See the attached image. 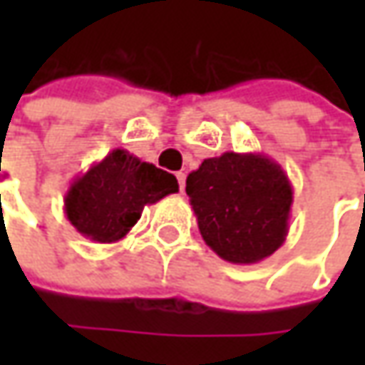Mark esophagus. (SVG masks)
<instances>
[{
    "label": "esophagus",
    "mask_w": 365,
    "mask_h": 365,
    "mask_svg": "<svg viewBox=\"0 0 365 365\" xmlns=\"http://www.w3.org/2000/svg\"><path fill=\"white\" fill-rule=\"evenodd\" d=\"M176 178H178V187H180V192H182V190H185V185H187V182H185V180H187V175H185V173H176Z\"/></svg>",
    "instance_id": "1"
}]
</instances>
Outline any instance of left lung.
Listing matches in <instances>:
<instances>
[{
    "label": "left lung",
    "instance_id": "left-lung-1",
    "mask_svg": "<svg viewBox=\"0 0 365 365\" xmlns=\"http://www.w3.org/2000/svg\"><path fill=\"white\" fill-rule=\"evenodd\" d=\"M205 244L232 264H256L284 244L292 185L272 158L225 152L187 176Z\"/></svg>",
    "mask_w": 365,
    "mask_h": 365
}]
</instances>
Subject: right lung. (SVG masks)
<instances>
[{"label":"right lung","instance_id":"1","mask_svg":"<svg viewBox=\"0 0 365 365\" xmlns=\"http://www.w3.org/2000/svg\"><path fill=\"white\" fill-rule=\"evenodd\" d=\"M173 192H178L175 175L115 148L71 182L64 213L81 235L97 244H113L130 233L146 205Z\"/></svg>","mask_w":365,"mask_h":365}]
</instances>
